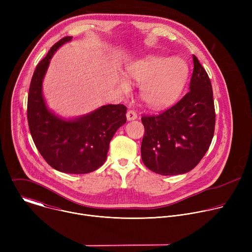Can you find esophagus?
Returning a JSON list of instances; mask_svg holds the SVG:
<instances>
[{
	"label": "esophagus",
	"mask_w": 252,
	"mask_h": 252,
	"mask_svg": "<svg viewBox=\"0 0 252 252\" xmlns=\"http://www.w3.org/2000/svg\"><path fill=\"white\" fill-rule=\"evenodd\" d=\"M136 119H137V115H136L135 112H133V111H128V112L126 113V120H127L128 122L134 121V120H136Z\"/></svg>",
	"instance_id": "obj_1"
}]
</instances>
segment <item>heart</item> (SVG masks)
Returning a JSON list of instances; mask_svg holds the SVG:
<instances>
[{"label":"heart","mask_w":252,"mask_h":252,"mask_svg":"<svg viewBox=\"0 0 252 252\" xmlns=\"http://www.w3.org/2000/svg\"><path fill=\"white\" fill-rule=\"evenodd\" d=\"M189 66L181 58L147 55L131 62L126 67V76L140 87V97L153 110H164L181 97L188 80ZM121 76L119 88L129 93L130 83Z\"/></svg>","instance_id":"b5f03b06"}]
</instances>
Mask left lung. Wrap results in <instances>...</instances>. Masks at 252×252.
Segmentation results:
<instances>
[{
	"mask_svg": "<svg viewBox=\"0 0 252 252\" xmlns=\"http://www.w3.org/2000/svg\"><path fill=\"white\" fill-rule=\"evenodd\" d=\"M189 92L169 110L142 117L145 135L141 159L161 175L183 174L193 169L207 152L214 133L215 112L211 83L197 58Z\"/></svg>",
	"mask_w": 252,
	"mask_h": 252,
	"instance_id": "obj_1",
	"label": "left lung"
}]
</instances>
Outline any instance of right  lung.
Masks as SVG:
<instances>
[{"mask_svg":"<svg viewBox=\"0 0 252 252\" xmlns=\"http://www.w3.org/2000/svg\"><path fill=\"white\" fill-rule=\"evenodd\" d=\"M65 37L54 45L35 67L28 96V123L35 147L56 170L71 174L92 172L101 166L116 131L126 123L124 104L101 105L75 118H63L53 112L43 94V82L50 62Z\"/></svg>","mask_w":252,"mask_h":252,"instance_id":"right-lung-1","label":"right lung"}]
</instances>
